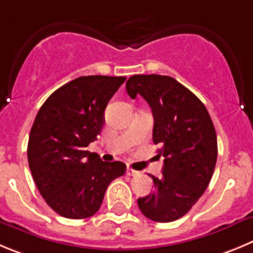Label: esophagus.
<instances>
[{
    "mask_svg": "<svg viewBox=\"0 0 253 253\" xmlns=\"http://www.w3.org/2000/svg\"><path fill=\"white\" fill-rule=\"evenodd\" d=\"M126 173L128 174V176H140V172L136 171V169H131V167H127Z\"/></svg>",
    "mask_w": 253,
    "mask_h": 253,
    "instance_id": "34e87169",
    "label": "esophagus"
}]
</instances>
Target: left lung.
<instances>
[{
    "label": "left lung",
    "instance_id": "obj_1",
    "mask_svg": "<svg viewBox=\"0 0 253 253\" xmlns=\"http://www.w3.org/2000/svg\"><path fill=\"white\" fill-rule=\"evenodd\" d=\"M131 98L142 96L152 110L155 145L164 157L155 190L137 200L138 209L156 222L185 216L204 195L217 161V136L210 113L196 94L169 76L134 75L126 82Z\"/></svg>",
    "mask_w": 253,
    "mask_h": 253
}]
</instances>
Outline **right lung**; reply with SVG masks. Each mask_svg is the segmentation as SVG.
<instances>
[{"label":"right lung","instance_id":"obj_1","mask_svg":"<svg viewBox=\"0 0 253 253\" xmlns=\"http://www.w3.org/2000/svg\"><path fill=\"white\" fill-rule=\"evenodd\" d=\"M126 77L82 76L44 101L30 132L27 159L46 204L66 218L81 219L100 210L108 185L126 171L87 151L101 133L106 106Z\"/></svg>","mask_w":253,"mask_h":253}]
</instances>
